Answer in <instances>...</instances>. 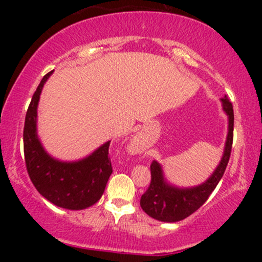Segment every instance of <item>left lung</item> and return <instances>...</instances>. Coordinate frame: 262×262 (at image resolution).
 Wrapping results in <instances>:
<instances>
[{
  "mask_svg": "<svg viewBox=\"0 0 262 262\" xmlns=\"http://www.w3.org/2000/svg\"><path fill=\"white\" fill-rule=\"evenodd\" d=\"M222 102H223V110L229 117V132L225 143L224 155L217 170L202 185L193 188L182 189L167 185L164 181L160 164L152 161L150 165L151 181L148 189L140 198V207L151 218L161 222H170V223L182 221L196 212L217 187L229 162L234 130L233 104L227 96L222 98Z\"/></svg>",
  "mask_w": 262,
  "mask_h": 262,
  "instance_id": "8db88e82",
  "label": "left lung"
}]
</instances>
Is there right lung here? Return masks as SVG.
Wrapping results in <instances>:
<instances>
[{
	"label": "right lung",
	"instance_id": "right-lung-1",
	"mask_svg": "<svg viewBox=\"0 0 262 262\" xmlns=\"http://www.w3.org/2000/svg\"><path fill=\"white\" fill-rule=\"evenodd\" d=\"M52 73L41 79L27 110L23 129L27 172L37 191L49 202L66 209H83L100 200L113 171L108 156L111 141L77 162L54 160L44 151L37 137V107L41 89Z\"/></svg>",
	"mask_w": 262,
	"mask_h": 262
}]
</instances>
